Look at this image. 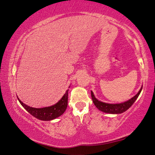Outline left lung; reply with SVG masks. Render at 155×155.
Segmentation results:
<instances>
[{
	"mask_svg": "<svg viewBox=\"0 0 155 155\" xmlns=\"http://www.w3.org/2000/svg\"><path fill=\"white\" fill-rule=\"evenodd\" d=\"M142 87L139 91V92L136 94V95L133 97L132 99H130L128 101H127L122 104H106V103H104L99 101L97 99L95 96L93 95V93L91 91V98L93 100V102L94 105H95L97 107L100 111L105 113H109V114H121L123 113L125 111L131 107L132 104H134L136 99L138 98V97L140 95V93L142 91Z\"/></svg>",
	"mask_w": 155,
	"mask_h": 155,
	"instance_id": "8db88e82",
	"label": "left lung"
}]
</instances>
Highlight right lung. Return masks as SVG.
<instances>
[{
  "label": "right lung",
  "mask_w": 155,
  "mask_h": 155,
  "mask_svg": "<svg viewBox=\"0 0 155 155\" xmlns=\"http://www.w3.org/2000/svg\"><path fill=\"white\" fill-rule=\"evenodd\" d=\"M68 89L66 90V93L64 95L62 98L56 104L47 107H31L24 104L19 99H18V100L20 102L21 105L33 116H34L35 117L40 120L49 121L60 116L65 111L68 105Z\"/></svg>",
  "instance_id": "right-lung-1"
}]
</instances>
